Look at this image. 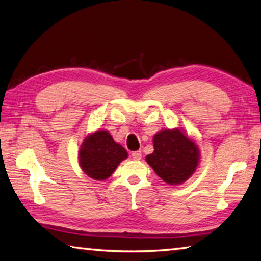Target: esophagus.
Masks as SVG:
<instances>
[{
  "label": "esophagus",
  "instance_id": "esophagus-1",
  "mask_svg": "<svg viewBox=\"0 0 261 261\" xmlns=\"http://www.w3.org/2000/svg\"><path fill=\"white\" fill-rule=\"evenodd\" d=\"M132 159L134 160H140L141 159V151H136V152H132Z\"/></svg>",
  "mask_w": 261,
  "mask_h": 261
}]
</instances>
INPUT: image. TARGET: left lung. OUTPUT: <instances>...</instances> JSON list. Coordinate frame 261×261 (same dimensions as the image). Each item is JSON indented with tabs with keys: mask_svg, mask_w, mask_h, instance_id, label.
I'll return each mask as SVG.
<instances>
[{
	"mask_svg": "<svg viewBox=\"0 0 261 261\" xmlns=\"http://www.w3.org/2000/svg\"><path fill=\"white\" fill-rule=\"evenodd\" d=\"M154 152L146 161L159 177L170 185L180 184L191 176L199 162V149L178 129L163 130L153 137Z\"/></svg>",
	"mask_w": 261,
	"mask_h": 261,
	"instance_id": "1",
	"label": "left lung"
}]
</instances>
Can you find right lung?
Instances as JSON below:
<instances>
[{"instance_id":"1","label":"right lung","mask_w":261,"mask_h":261,"mask_svg":"<svg viewBox=\"0 0 261 261\" xmlns=\"http://www.w3.org/2000/svg\"><path fill=\"white\" fill-rule=\"evenodd\" d=\"M126 158L127 152L106 130L95 131L85 138L78 154L84 173L96 180L108 178Z\"/></svg>"}]
</instances>
